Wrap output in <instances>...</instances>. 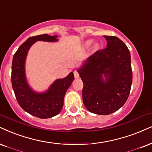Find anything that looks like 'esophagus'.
Here are the masks:
<instances>
[{"mask_svg":"<svg viewBox=\"0 0 152 152\" xmlns=\"http://www.w3.org/2000/svg\"><path fill=\"white\" fill-rule=\"evenodd\" d=\"M74 76H75V78H78L80 77L79 73H78V72L77 70L74 71Z\"/></svg>","mask_w":152,"mask_h":152,"instance_id":"1","label":"esophagus"}]
</instances>
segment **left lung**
<instances>
[{
    "mask_svg": "<svg viewBox=\"0 0 152 152\" xmlns=\"http://www.w3.org/2000/svg\"><path fill=\"white\" fill-rule=\"evenodd\" d=\"M104 38L107 46L96 50L77 70L84 84V104L89 111L98 115H108L121 108L128 98L132 82L127 46L116 37Z\"/></svg>",
    "mask_w": 152,
    "mask_h": 152,
    "instance_id": "1",
    "label": "left lung"
}]
</instances>
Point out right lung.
Segmentation results:
<instances>
[{"label":"right lung","mask_w":152,"mask_h":152,"mask_svg":"<svg viewBox=\"0 0 152 152\" xmlns=\"http://www.w3.org/2000/svg\"><path fill=\"white\" fill-rule=\"evenodd\" d=\"M57 37L48 34L31 37L19 47L13 56L11 81L17 101L24 110L39 118H49L61 112L65 94L74 80V75L70 72L66 77L56 80L47 91L38 94L28 85L24 62L28 50L34 43L37 41L56 42Z\"/></svg>","instance_id":"obj_1"}]
</instances>
